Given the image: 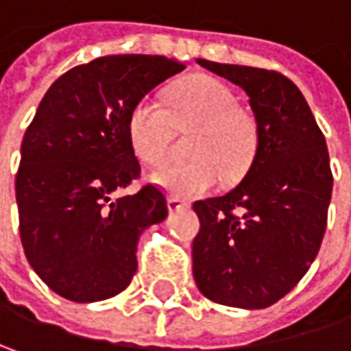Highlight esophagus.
<instances>
[{
    "instance_id": "obj_1",
    "label": "esophagus",
    "mask_w": 351,
    "mask_h": 351,
    "mask_svg": "<svg viewBox=\"0 0 351 351\" xmlns=\"http://www.w3.org/2000/svg\"><path fill=\"white\" fill-rule=\"evenodd\" d=\"M186 207H189V203H184L182 199H178V197H169V210H171V213L182 210V208Z\"/></svg>"
}]
</instances>
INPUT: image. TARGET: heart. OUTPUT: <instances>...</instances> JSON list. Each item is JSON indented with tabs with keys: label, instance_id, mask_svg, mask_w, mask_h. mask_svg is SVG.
Segmentation results:
<instances>
[{
	"label": "heart",
	"instance_id": "heart-1",
	"mask_svg": "<svg viewBox=\"0 0 351 351\" xmlns=\"http://www.w3.org/2000/svg\"><path fill=\"white\" fill-rule=\"evenodd\" d=\"M175 128L195 132L189 143L193 160L162 165L150 180L176 197H199L217 184L219 176L235 182L257 156V120L217 78L193 76L173 86L167 94V110L152 98H141L128 112V143L146 165L165 160Z\"/></svg>",
	"mask_w": 351,
	"mask_h": 351
}]
</instances>
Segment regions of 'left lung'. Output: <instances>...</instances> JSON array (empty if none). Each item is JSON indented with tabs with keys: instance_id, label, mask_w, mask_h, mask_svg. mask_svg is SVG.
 <instances>
[{
	"instance_id": "1",
	"label": "left lung",
	"mask_w": 351,
	"mask_h": 351,
	"mask_svg": "<svg viewBox=\"0 0 351 351\" xmlns=\"http://www.w3.org/2000/svg\"><path fill=\"white\" fill-rule=\"evenodd\" d=\"M197 62L247 92L259 148L233 191L193 205V275L210 302L263 309L300 283L322 247L334 186L326 136L283 74Z\"/></svg>"
}]
</instances>
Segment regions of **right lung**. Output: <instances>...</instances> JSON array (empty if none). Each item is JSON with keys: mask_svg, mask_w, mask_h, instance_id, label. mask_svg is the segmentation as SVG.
I'll list each match as a JSON object with an SVG mask.
<instances>
[{"mask_svg": "<svg viewBox=\"0 0 351 351\" xmlns=\"http://www.w3.org/2000/svg\"><path fill=\"white\" fill-rule=\"evenodd\" d=\"M184 70L165 56H104L49 86L21 143L16 175L19 237L40 279L78 303L124 291L146 227L167 219L162 189L144 184L126 134L130 108Z\"/></svg>", "mask_w": 351, "mask_h": 351, "instance_id": "right-lung-1", "label": "right lung"}]
</instances>
